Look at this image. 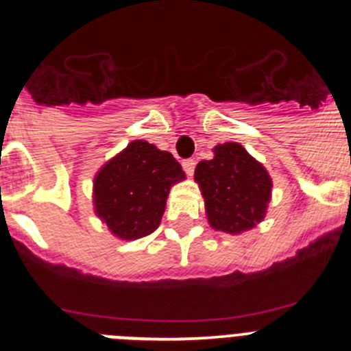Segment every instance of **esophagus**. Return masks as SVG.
Returning a JSON list of instances; mask_svg holds the SVG:
<instances>
[{"instance_id": "1", "label": "esophagus", "mask_w": 351, "mask_h": 351, "mask_svg": "<svg viewBox=\"0 0 351 351\" xmlns=\"http://www.w3.org/2000/svg\"><path fill=\"white\" fill-rule=\"evenodd\" d=\"M195 165H197V163H195V160H184V161H182V169H184V172L188 173V176H193Z\"/></svg>"}]
</instances>
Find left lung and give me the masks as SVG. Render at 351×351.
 Wrapping results in <instances>:
<instances>
[{"label": "left lung", "instance_id": "1", "mask_svg": "<svg viewBox=\"0 0 351 351\" xmlns=\"http://www.w3.org/2000/svg\"><path fill=\"white\" fill-rule=\"evenodd\" d=\"M213 151V160H202L195 169L209 225L226 234L251 230L267 213L271 176L237 142H225Z\"/></svg>", "mask_w": 351, "mask_h": 351}]
</instances>
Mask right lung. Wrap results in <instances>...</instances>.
Segmentation results:
<instances>
[{
    "label": "right lung",
    "instance_id": "right-lung-1",
    "mask_svg": "<svg viewBox=\"0 0 351 351\" xmlns=\"http://www.w3.org/2000/svg\"><path fill=\"white\" fill-rule=\"evenodd\" d=\"M184 178L170 153L145 141L130 142L95 176L96 216L123 241L145 237L160 225L170 188Z\"/></svg>",
    "mask_w": 351,
    "mask_h": 351
}]
</instances>
